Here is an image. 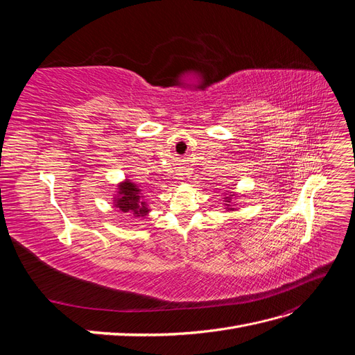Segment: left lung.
<instances>
[{
  "label": "left lung",
  "mask_w": 355,
  "mask_h": 355,
  "mask_svg": "<svg viewBox=\"0 0 355 355\" xmlns=\"http://www.w3.org/2000/svg\"><path fill=\"white\" fill-rule=\"evenodd\" d=\"M231 197H234V194H230L228 197H225V200H227V202H231ZM227 206H228V210H234V209L230 206V204H227Z\"/></svg>",
  "instance_id": "obj_1"
}]
</instances>
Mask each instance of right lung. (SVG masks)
<instances>
[{
  "mask_svg": "<svg viewBox=\"0 0 355 355\" xmlns=\"http://www.w3.org/2000/svg\"><path fill=\"white\" fill-rule=\"evenodd\" d=\"M141 189L136 187V184L125 179L118 185L116 196L114 198V206L121 210L123 213H132L135 218L146 216L149 213L148 204L141 200Z\"/></svg>",
  "mask_w": 355,
  "mask_h": 355,
  "instance_id": "add662e5",
  "label": "right lung"
}]
</instances>
